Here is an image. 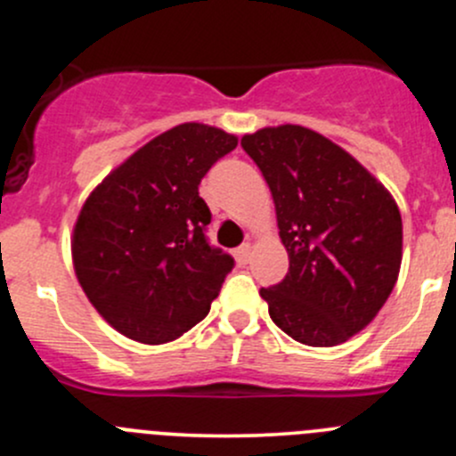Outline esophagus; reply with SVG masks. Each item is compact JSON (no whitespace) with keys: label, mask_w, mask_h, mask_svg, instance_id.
Here are the masks:
<instances>
[{"label":"esophagus","mask_w":456,"mask_h":456,"mask_svg":"<svg viewBox=\"0 0 456 456\" xmlns=\"http://www.w3.org/2000/svg\"><path fill=\"white\" fill-rule=\"evenodd\" d=\"M251 254H254V247H251L249 242H245V245L238 247V249H236V260H238V265L245 266L247 262L251 260Z\"/></svg>","instance_id":"obj_1"}]
</instances>
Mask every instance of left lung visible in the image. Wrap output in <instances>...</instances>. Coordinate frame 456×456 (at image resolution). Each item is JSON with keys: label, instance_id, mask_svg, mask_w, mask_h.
Listing matches in <instances>:
<instances>
[{"label": "left lung", "instance_id": "left-lung-1", "mask_svg": "<svg viewBox=\"0 0 456 456\" xmlns=\"http://www.w3.org/2000/svg\"><path fill=\"white\" fill-rule=\"evenodd\" d=\"M271 196L289 273L260 289L275 326L306 346H335L388 300L402 266L397 202L348 151L302 126L242 136Z\"/></svg>", "mask_w": 456, "mask_h": 456}]
</instances>
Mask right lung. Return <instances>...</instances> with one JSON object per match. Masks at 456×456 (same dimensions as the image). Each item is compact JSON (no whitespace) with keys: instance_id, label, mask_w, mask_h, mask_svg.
Here are the masks:
<instances>
[{"instance_id":"1","label":"right lung","mask_w":456,"mask_h":456,"mask_svg":"<svg viewBox=\"0 0 456 456\" xmlns=\"http://www.w3.org/2000/svg\"><path fill=\"white\" fill-rule=\"evenodd\" d=\"M238 139L183 123L114 169L86 200L72 260L87 300L142 344L181 338L209 314L233 257L209 245L199 185Z\"/></svg>"}]
</instances>
